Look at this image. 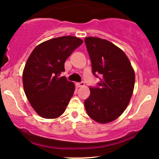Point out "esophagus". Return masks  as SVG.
<instances>
[{"label":"esophagus","instance_id":"esophagus-1","mask_svg":"<svg viewBox=\"0 0 159 159\" xmlns=\"http://www.w3.org/2000/svg\"><path fill=\"white\" fill-rule=\"evenodd\" d=\"M84 83L82 82L76 83V87H77V88H82V87H84Z\"/></svg>","mask_w":159,"mask_h":159}]
</instances>
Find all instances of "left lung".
I'll return each instance as SVG.
<instances>
[{
  "instance_id": "8db88e82",
  "label": "left lung",
  "mask_w": 159,
  "mask_h": 159,
  "mask_svg": "<svg viewBox=\"0 0 159 159\" xmlns=\"http://www.w3.org/2000/svg\"><path fill=\"white\" fill-rule=\"evenodd\" d=\"M84 42L93 74L102 77L98 87L90 88L84 107L94 121L111 122L122 114L129 103L135 81L134 71L125 52L110 41L88 37Z\"/></svg>"
}]
</instances>
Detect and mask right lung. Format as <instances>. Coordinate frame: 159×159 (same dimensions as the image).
Instances as JSON below:
<instances>
[{"instance_id": "right-lung-1", "label": "right lung", "mask_w": 159, "mask_h": 159, "mask_svg": "<svg viewBox=\"0 0 159 159\" xmlns=\"http://www.w3.org/2000/svg\"><path fill=\"white\" fill-rule=\"evenodd\" d=\"M82 43L74 36L53 38L36 46L28 58L22 75L24 90L43 118H58L66 110L75 86L60 75L66 58Z\"/></svg>"}]
</instances>
